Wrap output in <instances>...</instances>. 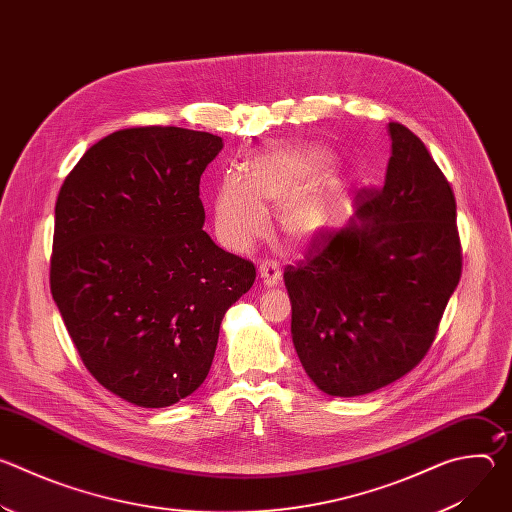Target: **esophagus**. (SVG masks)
<instances>
[{
	"mask_svg": "<svg viewBox=\"0 0 512 512\" xmlns=\"http://www.w3.org/2000/svg\"><path fill=\"white\" fill-rule=\"evenodd\" d=\"M259 275H261L263 283L269 285V287H273V285H277V283L281 281V269H279L277 261H265V263H261Z\"/></svg>",
	"mask_w": 512,
	"mask_h": 512,
	"instance_id": "34e87169",
	"label": "esophagus"
}]
</instances>
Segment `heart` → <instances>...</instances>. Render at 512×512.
<instances>
[{"mask_svg": "<svg viewBox=\"0 0 512 512\" xmlns=\"http://www.w3.org/2000/svg\"><path fill=\"white\" fill-rule=\"evenodd\" d=\"M332 156L314 145H285L257 154L243 176L229 174L214 194V223L221 241L249 249L269 227L267 210H279V231L294 245L316 239L332 221L342 196L338 180L324 182Z\"/></svg>", "mask_w": 512, "mask_h": 512, "instance_id": "heart-1", "label": "heart"}]
</instances>
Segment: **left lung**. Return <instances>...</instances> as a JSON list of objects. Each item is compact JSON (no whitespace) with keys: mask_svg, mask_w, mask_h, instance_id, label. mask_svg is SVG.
<instances>
[{"mask_svg":"<svg viewBox=\"0 0 512 512\" xmlns=\"http://www.w3.org/2000/svg\"><path fill=\"white\" fill-rule=\"evenodd\" d=\"M385 184L354 194L356 218L283 271L291 338L328 395H367L429 352L462 275L454 190L405 125L389 123Z\"/></svg>","mask_w":512,"mask_h":512,"instance_id":"left-lung-1","label":"left lung"}]
</instances>
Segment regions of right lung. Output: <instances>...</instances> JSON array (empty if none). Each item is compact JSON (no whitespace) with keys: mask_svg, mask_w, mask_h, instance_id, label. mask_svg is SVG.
I'll use <instances>...</instances> for the list:
<instances>
[{"mask_svg":"<svg viewBox=\"0 0 512 512\" xmlns=\"http://www.w3.org/2000/svg\"><path fill=\"white\" fill-rule=\"evenodd\" d=\"M221 150L206 131L119 129L56 198L52 298L87 371L139 407L174 405L204 383L225 312L257 275L202 231L200 176Z\"/></svg>","mask_w":512,"mask_h":512,"instance_id":"add662e5","label":"right lung"}]
</instances>
